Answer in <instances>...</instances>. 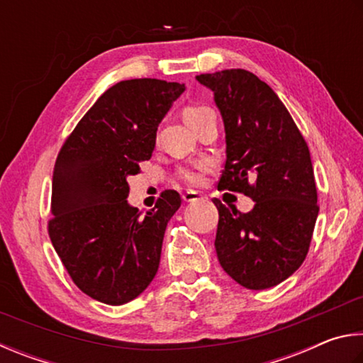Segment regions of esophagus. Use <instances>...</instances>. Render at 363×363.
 I'll return each mask as SVG.
<instances>
[{
	"instance_id": "1",
	"label": "esophagus",
	"mask_w": 363,
	"mask_h": 363,
	"mask_svg": "<svg viewBox=\"0 0 363 363\" xmlns=\"http://www.w3.org/2000/svg\"><path fill=\"white\" fill-rule=\"evenodd\" d=\"M182 198H183V201H185V202H196V201L204 199V196H202L198 191H186L185 194L182 196Z\"/></svg>"
}]
</instances>
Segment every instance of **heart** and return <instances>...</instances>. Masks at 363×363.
Here are the masks:
<instances>
[{"instance_id":"b5f03b06","label":"heart","mask_w":363,"mask_h":363,"mask_svg":"<svg viewBox=\"0 0 363 363\" xmlns=\"http://www.w3.org/2000/svg\"><path fill=\"white\" fill-rule=\"evenodd\" d=\"M207 111L211 110L204 106H188L185 108V111H183V118H185V123L191 127L196 121ZM211 162H201L198 165H194V167H183L177 172V178L189 186H198L201 185L202 180H204V174L211 170Z\"/></svg>"}]
</instances>
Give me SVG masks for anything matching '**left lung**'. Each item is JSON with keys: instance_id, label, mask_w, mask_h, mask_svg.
I'll use <instances>...</instances> for the list:
<instances>
[{"instance_id": "1", "label": "left lung", "mask_w": 363, "mask_h": 363, "mask_svg": "<svg viewBox=\"0 0 363 363\" xmlns=\"http://www.w3.org/2000/svg\"><path fill=\"white\" fill-rule=\"evenodd\" d=\"M196 79L213 92L225 124L218 186L255 201L249 213H240L213 199L218 262L242 287L271 289L304 262L319 215L309 148L281 99L258 76L234 68Z\"/></svg>"}]
</instances>
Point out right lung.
Instances as JSON below:
<instances>
[{
  "label": "right lung",
  "mask_w": 363,
  "mask_h": 363,
  "mask_svg": "<svg viewBox=\"0 0 363 363\" xmlns=\"http://www.w3.org/2000/svg\"><path fill=\"white\" fill-rule=\"evenodd\" d=\"M185 84L127 79L100 95L57 156L49 238L69 277L94 300L129 303L155 279L164 233L182 204L167 189L140 217L127 177L156 145L157 125Z\"/></svg>",
  "instance_id": "right-lung-1"
}]
</instances>
